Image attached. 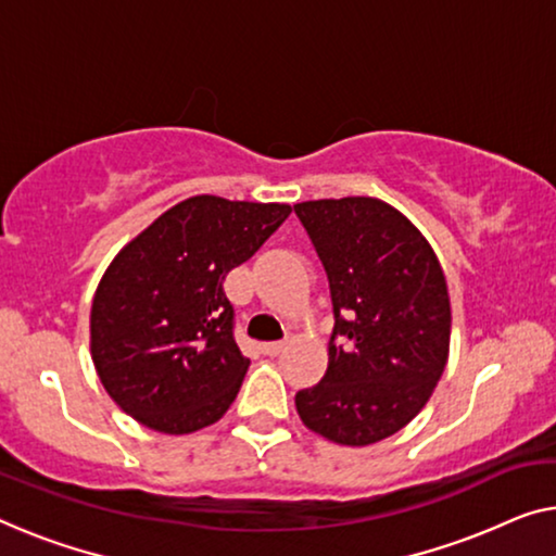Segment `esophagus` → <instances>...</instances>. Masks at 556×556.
Instances as JSON below:
<instances>
[{
	"instance_id": "esophagus-1",
	"label": "esophagus",
	"mask_w": 556,
	"mask_h": 556,
	"mask_svg": "<svg viewBox=\"0 0 556 556\" xmlns=\"http://www.w3.org/2000/svg\"><path fill=\"white\" fill-rule=\"evenodd\" d=\"M285 346H287V342H267V344H262V352L267 354V357H277Z\"/></svg>"
}]
</instances>
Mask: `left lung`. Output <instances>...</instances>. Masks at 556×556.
Returning <instances> with one entry per match:
<instances>
[{"label":"left lung","mask_w":556,"mask_h":556,"mask_svg":"<svg viewBox=\"0 0 556 556\" xmlns=\"http://www.w3.org/2000/svg\"><path fill=\"white\" fill-rule=\"evenodd\" d=\"M329 279L334 331L319 384L296 392L314 434L367 446L429 402L450 357L452 306L432 244L375 197L294 204Z\"/></svg>","instance_id":"obj_1"}]
</instances>
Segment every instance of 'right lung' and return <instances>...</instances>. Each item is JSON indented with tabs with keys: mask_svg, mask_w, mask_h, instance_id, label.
Returning a JSON list of instances; mask_svg holds the SVG:
<instances>
[{
	"mask_svg": "<svg viewBox=\"0 0 556 556\" xmlns=\"http://www.w3.org/2000/svg\"><path fill=\"white\" fill-rule=\"evenodd\" d=\"M289 204L189 197L131 239L99 281L89 314L106 394L162 434L225 417L250 359L235 342L222 281L275 235Z\"/></svg>",
	"mask_w": 556,
	"mask_h": 556,
	"instance_id": "1",
	"label": "right lung"
}]
</instances>
